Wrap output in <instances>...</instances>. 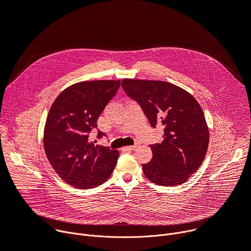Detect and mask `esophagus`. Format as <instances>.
Listing matches in <instances>:
<instances>
[{"label": "esophagus", "instance_id": "1", "mask_svg": "<svg viewBox=\"0 0 251 251\" xmlns=\"http://www.w3.org/2000/svg\"><path fill=\"white\" fill-rule=\"evenodd\" d=\"M138 147H139V144H134V145H132V146L126 147L125 149H127V150H136Z\"/></svg>", "mask_w": 251, "mask_h": 251}]
</instances>
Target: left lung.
<instances>
[{
    "label": "left lung",
    "instance_id": "left-lung-1",
    "mask_svg": "<svg viewBox=\"0 0 251 251\" xmlns=\"http://www.w3.org/2000/svg\"><path fill=\"white\" fill-rule=\"evenodd\" d=\"M122 87L141 106L152 127L164 126L163 142L150 145L153 158L142 165L146 177L165 187L187 182L203 162L209 140L198 101L183 88L166 81L126 78Z\"/></svg>",
    "mask_w": 251,
    "mask_h": 251
}]
</instances>
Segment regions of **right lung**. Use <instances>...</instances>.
Returning <instances> with one entry per match:
<instances>
[{
  "mask_svg": "<svg viewBox=\"0 0 251 251\" xmlns=\"http://www.w3.org/2000/svg\"><path fill=\"white\" fill-rule=\"evenodd\" d=\"M119 86L120 80L83 81L64 89L52 103L44 146L51 167L68 185L91 189L111 176L118 150L95 146L89 135L97 129L98 117ZM103 136L106 134L98 130L97 139Z\"/></svg>",
  "mask_w": 251,
  "mask_h": 251,
  "instance_id": "add662e5",
  "label": "right lung"
}]
</instances>
